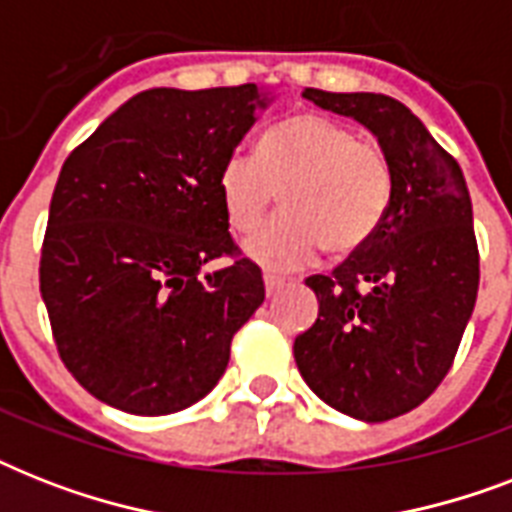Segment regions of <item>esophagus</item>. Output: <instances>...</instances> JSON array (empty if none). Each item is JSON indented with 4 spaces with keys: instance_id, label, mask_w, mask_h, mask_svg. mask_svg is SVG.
Masks as SVG:
<instances>
[{
    "instance_id": "34e87169",
    "label": "esophagus",
    "mask_w": 512,
    "mask_h": 512,
    "mask_svg": "<svg viewBox=\"0 0 512 512\" xmlns=\"http://www.w3.org/2000/svg\"><path fill=\"white\" fill-rule=\"evenodd\" d=\"M263 281H265V292H268V297H273L276 292H281V289L287 287V279H281V276H273V273H265Z\"/></svg>"
}]
</instances>
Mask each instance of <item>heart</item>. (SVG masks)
<instances>
[{
    "label": "heart",
    "mask_w": 512,
    "mask_h": 512,
    "mask_svg": "<svg viewBox=\"0 0 512 512\" xmlns=\"http://www.w3.org/2000/svg\"><path fill=\"white\" fill-rule=\"evenodd\" d=\"M217 193L239 236L263 223L281 193L284 215L247 239L244 255L268 271H295L324 247L350 255L372 239L388 212L393 167L348 124L300 114L265 132L257 156H228Z\"/></svg>",
    "instance_id": "obj_1"
}]
</instances>
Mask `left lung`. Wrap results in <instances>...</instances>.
Instances as JSON below:
<instances>
[{"mask_svg":"<svg viewBox=\"0 0 512 512\" xmlns=\"http://www.w3.org/2000/svg\"><path fill=\"white\" fill-rule=\"evenodd\" d=\"M303 98L372 132L393 167V193L372 239L332 276L305 281L319 319L297 335V369L337 412L393 420L441 385L473 316L478 244L468 185L396 98L313 87Z\"/></svg>","mask_w":512,"mask_h":512,"instance_id":"1","label":"left lung"}]
</instances>
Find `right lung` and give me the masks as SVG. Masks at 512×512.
Instances as JSON below:
<instances>
[{
  "instance_id": "1",
  "label": "right lung",
  "mask_w": 512,
  "mask_h": 512,
  "mask_svg": "<svg viewBox=\"0 0 512 512\" xmlns=\"http://www.w3.org/2000/svg\"><path fill=\"white\" fill-rule=\"evenodd\" d=\"M257 84L154 87L119 106L60 170L39 289L66 369L103 404L159 417L223 377L231 340L263 305L236 257L217 175L268 108Z\"/></svg>"
}]
</instances>
